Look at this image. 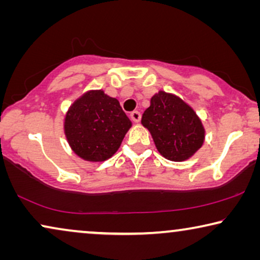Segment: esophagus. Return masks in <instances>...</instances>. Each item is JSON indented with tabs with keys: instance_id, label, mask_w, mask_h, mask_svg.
Segmentation results:
<instances>
[{
	"instance_id": "34e87169",
	"label": "esophagus",
	"mask_w": 260,
	"mask_h": 260,
	"mask_svg": "<svg viewBox=\"0 0 260 260\" xmlns=\"http://www.w3.org/2000/svg\"><path fill=\"white\" fill-rule=\"evenodd\" d=\"M130 117L135 123H138L141 120V112L140 111H133L130 113Z\"/></svg>"
}]
</instances>
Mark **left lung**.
I'll use <instances>...</instances> for the list:
<instances>
[{"instance_id":"8db88e82","label":"left lung","mask_w":260,"mask_h":260,"mask_svg":"<svg viewBox=\"0 0 260 260\" xmlns=\"http://www.w3.org/2000/svg\"><path fill=\"white\" fill-rule=\"evenodd\" d=\"M159 154L170 161L191 157L205 141L200 118L189 105L176 95L159 91L142 116Z\"/></svg>"}]
</instances>
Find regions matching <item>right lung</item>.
<instances>
[{
	"instance_id": "right-lung-1",
	"label": "right lung",
	"mask_w": 260,
	"mask_h": 260,
	"mask_svg": "<svg viewBox=\"0 0 260 260\" xmlns=\"http://www.w3.org/2000/svg\"><path fill=\"white\" fill-rule=\"evenodd\" d=\"M63 127L79 157L101 162L118 150L131 122L116 98L97 90L88 91L71 105Z\"/></svg>"
}]
</instances>
